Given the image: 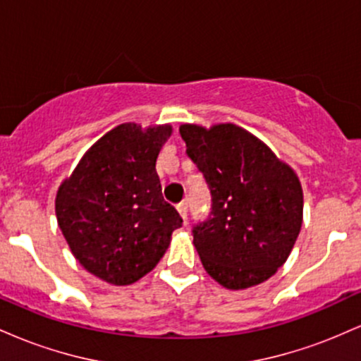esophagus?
<instances>
[{"mask_svg": "<svg viewBox=\"0 0 361 361\" xmlns=\"http://www.w3.org/2000/svg\"><path fill=\"white\" fill-rule=\"evenodd\" d=\"M176 209H178V212H180V215L183 217V221L186 224V212H188V204H186V202H180V204L176 205Z\"/></svg>", "mask_w": 361, "mask_h": 361, "instance_id": "esophagus-1", "label": "esophagus"}]
</instances>
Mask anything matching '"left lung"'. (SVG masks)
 <instances>
[{
    "instance_id": "left-lung-1",
    "label": "left lung",
    "mask_w": 361,
    "mask_h": 361,
    "mask_svg": "<svg viewBox=\"0 0 361 361\" xmlns=\"http://www.w3.org/2000/svg\"><path fill=\"white\" fill-rule=\"evenodd\" d=\"M186 156L210 190V212L193 226L202 264L231 290L258 285L285 263L302 227L299 178L244 128L180 127Z\"/></svg>"
}]
</instances>
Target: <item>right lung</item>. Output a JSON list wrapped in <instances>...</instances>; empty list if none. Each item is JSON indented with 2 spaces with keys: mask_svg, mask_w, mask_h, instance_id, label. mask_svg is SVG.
Here are the masks:
<instances>
[{
  "mask_svg": "<svg viewBox=\"0 0 361 361\" xmlns=\"http://www.w3.org/2000/svg\"><path fill=\"white\" fill-rule=\"evenodd\" d=\"M169 135V126L115 127L90 147L57 192V222L73 255L109 283H134L151 271L183 224L164 202L156 173Z\"/></svg>",
  "mask_w": 361,
  "mask_h": 361,
  "instance_id": "obj_1",
  "label": "right lung"
}]
</instances>
